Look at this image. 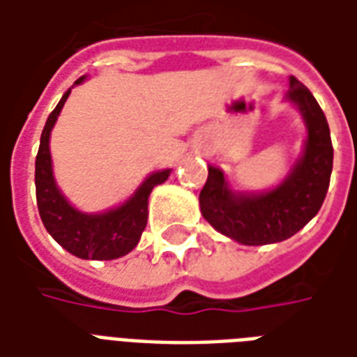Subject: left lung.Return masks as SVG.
<instances>
[{"label":"left lung","instance_id":"obj_1","mask_svg":"<svg viewBox=\"0 0 357 357\" xmlns=\"http://www.w3.org/2000/svg\"><path fill=\"white\" fill-rule=\"evenodd\" d=\"M284 101L298 109L306 126L302 155L289 174L266 191H237L224 170L210 164L199 195L202 218L239 245L260 247L292 237L319 212L329 189L333 145L321 107L294 76L289 78Z\"/></svg>","mask_w":357,"mask_h":357}]
</instances>
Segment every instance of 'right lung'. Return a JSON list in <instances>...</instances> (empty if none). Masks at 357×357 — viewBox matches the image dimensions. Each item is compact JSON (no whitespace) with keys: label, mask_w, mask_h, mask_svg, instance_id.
Returning a JSON list of instances; mask_svg holds the SVG:
<instances>
[{"label":"right lung","mask_w":357,"mask_h":357,"mask_svg":"<svg viewBox=\"0 0 357 357\" xmlns=\"http://www.w3.org/2000/svg\"><path fill=\"white\" fill-rule=\"evenodd\" d=\"M82 76L74 82L80 86ZM73 86V88H74ZM70 88V89H73ZM66 91L43 126L40 151L36 156V199L45 229L61 247L82 260H116L137 247L141 233L147 225L149 195L164 183L172 174L170 168L149 174L133 195L118 206L105 212H82L66 199L53 174L50 137L61 110L70 95Z\"/></svg>","instance_id":"add662e5"}]
</instances>
